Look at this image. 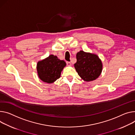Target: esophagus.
Segmentation results:
<instances>
[{
  "label": "esophagus",
  "instance_id": "esophagus-1",
  "mask_svg": "<svg viewBox=\"0 0 135 135\" xmlns=\"http://www.w3.org/2000/svg\"><path fill=\"white\" fill-rule=\"evenodd\" d=\"M66 64H67V65L68 66H71V62H66Z\"/></svg>",
  "mask_w": 135,
  "mask_h": 135
}]
</instances>
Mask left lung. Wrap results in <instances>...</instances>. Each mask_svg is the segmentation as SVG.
Masks as SVG:
<instances>
[{"mask_svg":"<svg viewBox=\"0 0 135 135\" xmlns=\"http://www.w3.org/2000/svg\"><path fill=\"white\" fill-rule=\"evenodd\" d=\"M76 59L74 67L84 81H94L101 74L102 63L97 55L80 51L76 54Z\"/></svg>","mask_w":135,"mask_h":135,"instance_id":"8db88e82","label":"left lung"}]
</instances>
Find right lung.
Listing matches in <instances>:
<instances>
[{"instance_id": "1", "label": "right lung", "mask_w": 135, "mask_h": 135, "mask_svg": "<svg viewBox=\"0 0 135 135\" xmlns=\"http://www.w3.org/2000/svg\"><path fill=\"white\" fill-rule=\"evenodd\" d=\"M66 64L56 56L50 55L47 58L39 61L36 66L39 79L44 82L52 83L59 79L61 73Z\"/></svg>"}]
</instances>
